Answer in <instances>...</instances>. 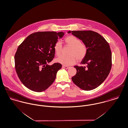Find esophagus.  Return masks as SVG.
<instances>
[{
  "label": "esophagus",
  "mask_w": 128,
  "mask_h": 128,
  "mask_svg": "<svg viewBox=\"0 0 128 128\" xmlns=\"http://www.w3.org/2000/svg\"><path fill=\"white\" fill-rule=\"evenodd\" d=\"M62 68H64V69H68L70 68L69 66H62Z\"/></svg>",
  "instance_id": "34e87169"
}]
</instances>
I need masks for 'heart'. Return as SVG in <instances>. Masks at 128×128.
Here are the masks:
<instances>
[{"label": "heart", "mask_w": 128, "mask_h": 128, "mask_svg": "<svg viewBox=\"0 0 128 128\" xmlns=\"http://www.w3.org/2000/svg\"><path fill=\"white\" fill-rule=\"evenodd\" d=\"M65 44L70 47L68 55L69 56H62L57 58L56 61L66 66L74 64L76 61H82L86 58L88 53V47L86 44L82 42L81 40L73 35H69L64 38ZM54 51L57 56L60 55L62 49V43L58 41L55 42L54 47Z\"/></svg>", "instance_id": "obj_1"}]
</instances>
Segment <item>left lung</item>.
<instances>
[{"label":"left lung","mask_w":128,"mask_h":128,"mask_svg":"<svg viewBox=\"0 0 128 128\" xmlns=\"http://www.w3.org/2000/svg\"><path fill=\"white\" fill-rule=\"evenodd\" d=\"M71 33L88 47L87 55L81 62L86 66H74L77 73L72 80L84 90H92L105 81L110 72L112 66L110 46L101 35L92 31L68 32Z\"/></svg>","instance_id":"left-lung-1"}]
</instances>
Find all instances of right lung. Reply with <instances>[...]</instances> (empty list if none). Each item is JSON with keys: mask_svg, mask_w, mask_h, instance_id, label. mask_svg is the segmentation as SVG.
I'll return each mask as SVG.
<instances>
[{"mask_svg": "<svg viewBox=\"0 0 128 128\" xmlns=\"http://www.w3.org/2000/svg\"><path fill=\"white\" fill-rule=\"evenodd\" d=\"M64 33L38 32L28 36L14 55L15 69L23 84L35 92L46 90L55 80L60 63L48 65L55 56L53 47Z\"/></svg>", "mask_w": 128, "mask_h": 128, "instance_id": "add662e5", "label": "right lung"}]
</instances>
